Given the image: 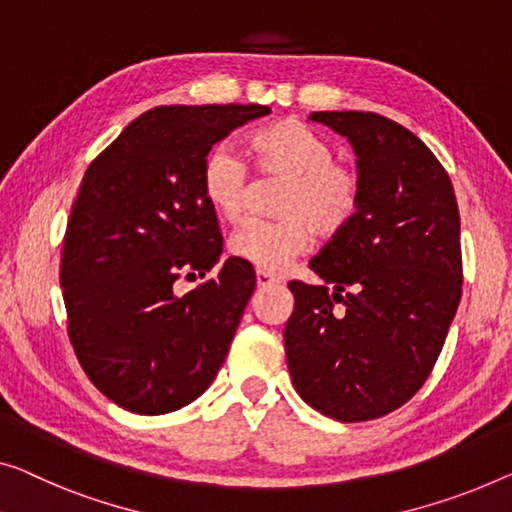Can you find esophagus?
<instances>
[{
  "mask_svg": "<svg viewBox=\"0 0 512 512\" xmlns=\"http://www.w3.org/2000/svg\"><path fill=\"white\" fill-rule=\"evenodd\" d=\"M255 278H257L259 287H271V285H278V282H280L276 276H271V273H266L262 269L255 271Z\"/></svg>",
  "mask_w": 512,
  "mask_h": 512,
  "instance_id": "34e87169",
  "label": "esophagus"
}]
</instances>
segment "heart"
<instances>
[{"label": "heart", "instance_id": "obj_1", "mask_svg": "<svg viewBox=\"0 0 512 512\" xmlns=\"http://www.w3.org/2000/svg\"><path fill=\"white\" fill-rule=\"evenodd\" d=\"M246 151L262 177L285 179L278 220H248L232 234L230 250L266 273H278L312 239L333 236L352 223L361 204V181L352 167L333 158L329 140L296 119L259 128ZM202 195L213 213L236 223L248 195V172L230 147H216L202 165Z\"/></svg>", "mask_w": 512, "mask_h": 512}]
</instances>
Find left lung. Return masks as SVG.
I'll use <instances>...</instances> for the list:
<instances>
[{
  "label": "left lung",
  "mask_w": 512,
  "mask_h": 512,
  "mask_svg": "<svg viewBox=\"0 0 512 512\" xmlns=\"http://www.w3.org/2000/svg\"><path fill=\"white\" fill-rule=\"evenodd\" d=\"M356 154L361 204L289 282L287 368L312 409L342 423L402 407L425 384L462 296L460 211L444 167L375 112H312Z\"/></svg>",
  "instance_id": "1"
}]
</instances>
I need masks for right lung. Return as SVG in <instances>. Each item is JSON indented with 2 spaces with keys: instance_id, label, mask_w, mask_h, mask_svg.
Returning a JSON list of instances; mask_svg holds the SVG:
<instances>
[{
  "instance_id": "obj_1",
  "label": "right lung",
  "mask_w": 512,
  "mask_h": 512,
  "mask_svg": "<svg viewBox=\"0 0 512 512\" xmlns=\"http://www.w3.org/2000/svg\"><path fill=\"white\" fill-rule=\"evenodd\" d=\"M266 105H163L131 121L89 165L61 246L75 356L98 391L133 414L186 407L211 386L255 292L250 262L179 294L218 264L223 236L202 195L211 147Z\"/></svg>"
}]
</instances>
